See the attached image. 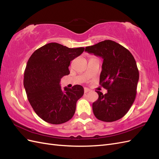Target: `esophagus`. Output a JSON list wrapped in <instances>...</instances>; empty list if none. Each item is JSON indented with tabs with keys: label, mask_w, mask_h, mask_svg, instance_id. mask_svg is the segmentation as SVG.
<instances>
[{
	"label": "esophagus",
	"mask_w": 159,
	"mask_h": 159,
	"mask_svg": "<svg viewBox=\"0 0 159 159\" xmlns=\"http://www.w3.org/2000/svg\"><path fill=\"white\" fill-rule=\"evenodd\" d=\"M89 91H90V89H88V88H84V93H85L89 92Z\"/></svg>",
	"instance_id": "obj_1"
}]
</instances>
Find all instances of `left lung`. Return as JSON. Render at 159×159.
<instances>
[{
    "label": "left lung",
    "mask_w": 159,
    "mask_h": 159,
    "mask_svg": "<svg viewBox=\"0 0 159 159\" xmlns=\"http://www.w3.org/2000/svg\"><path fill=\"white\" fill-rule=\"evenodd\" d=\"M85 50L103 59L99 83L107 93L96 91L99 98L92 105L95 116L105 122L117 121L126 115L136 98L139 78L136 61L127 48L110 40Z\"/></svg>",
    "instance_id": "left-lung-1"
}]
</instances>
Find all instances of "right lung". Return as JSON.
Here are the masks:
<instances>
[{"mask_svg": "<svg viewBox=\"0 0 159 159\" xmlns=\"http://www.w3.org/2000/svg\"><path fill=\"white\" fill-rule=\"evenodd\" d=\"M84 47L70 48L52 42L34 52L24 74L27 98L35 113L44 121L58 125L68 121L84 90L80 85L61 88L60 80L70 74V61L82 54Z\"/></svg>", "mask_w": 159, "mask_h": 159, "instance_id": "right-lung-1", "label": "right lung"}]
</instances>
